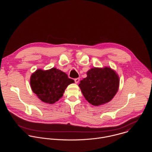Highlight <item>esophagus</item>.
Here are the masks:
<instances>
[{
    "label": "esophagus",
    "instance_id": "esophagus-1",
    "mask_svg": "<svg viewBox=\"0 0 152 152\" xmlns=\"http://www.w3.org/2000/svg\"><path fill=\"white\" fill-rule=\"evenodd\" d=\"M79 80H80L79 78H76V79H75V83H77L79 82Z\"/></svg>",
    "mask_w": 152,
    "mask_h": 152
}]
</instances>
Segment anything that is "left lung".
I'll return each instance as SVG.
<instances>
[{"mask_svg":"<svg viewBox=\"0 0 152 152\" xmlns=\"http://www.w3.org/2000/svg\"><path fill=\"white\" fill-rule=\"evenodd\" d=\"M87 76L80 81L81 91L90 103L99 106L110 102L117 93L119 78L111 68H93Z\"/></svg>","mask_w":152,"mask_h":152,"instance_id":"8db88e82","label":"left lung"}]
</instances>
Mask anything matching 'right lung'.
<instances>
[{"instance_id":"obj_1","label":"right lung","mask_w":152,"mask_h":152,"mask_svg":"<svg viewBox=\"0 0 152 152\" xmlns=\"http://www.w3.org/2000/svg\"><path fill=\"white\" fill-rule=\"evenodd\" d=\"M74 82L67 75L55 68L46 71L37 70L30 79L33 92L41 101L49 104L62 97L67 86Z\"/></svg>"}]
</instances>
